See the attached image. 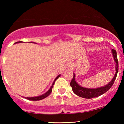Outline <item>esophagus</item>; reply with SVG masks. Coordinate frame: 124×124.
<instances>
[{
  "label": "esophagus",
  "instance_id": "obj_1",
  "mask_svg": "<svg viewBox=\"0 0 124 124\" xmlns=\"http://www.w3.org/2000/svg\"><path fill=\"white\" fill-rule=\"evenodd\" d=\"M72 68H73V64L72 63H68L66 64V68L68 70H70Z\"/></svg>",
  "mask_w": 124,
  "mask_h": 124
}]
</instances>
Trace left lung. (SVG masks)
<instances>
[{"label": "left lung", "instance_id": "obj_1", "mask_svg": "<svg viewBox=\"0 0 124 124\" xmlns=\"http://www.w3.org/2000/svg\"><path fill=\"white\" fill-rule=\"evenodd\" d=\"M112 55H113L114 59L115 62L116 63V75L112 78L111 81H110L109 83H108L107 85L103 87L96 88V89H87V88H85L80 86L79 84L76 83V80H75V73H73V78L71 80L70 85V86L72 87L73 93L75 94L80 97L85 98V99H92V98L97 97H99L101 95L103 94L104 93L107 92L111 87V86L113 85L114 82L116 80V75H117L118 72V61L116 51L114 50V49H112Z\"/></svg>", "mask_w": 124, "mask_h": 124}]
</instances>
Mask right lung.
<instances>
[{"instance_id":"add662e5","label":"right lung","mask_w":124,"mask_h":124,"mask_svg":"<svg viewBox=\"0 0 124 124\" xmlns=\"http://www.w3.org/2000/svg\"><path fill=\"white\" fill-rule=\"evenodd\" d=\"M20 42H22V41H18V42H16V43H20ZM16 43H15V44H16ZM60 76H61V75H58V76L57 77H56V79H55V80H54V83H52V86L51 87V88H50V89H49V90H48L47 92H46V93H45V94H44L41 95V96H39L34 97H24V98H25V99H27V100H32V101L41 100H42V99H45V98H46V97H48V96H49V95L50 94H51V92H52V87H53L54 85V83H55V81H56V79H57L58 78H59V77H60Z\"/></svg>"}]
</instances>
